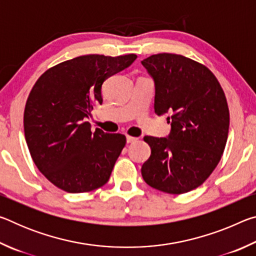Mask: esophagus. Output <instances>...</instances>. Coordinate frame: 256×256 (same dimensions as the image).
<instances>
[{
	"mask_svg": "<svg viewBox=\"0 0 256 256\" xmlns=\"http://www.w3.org/2000/svg\"><path fill=\"white\" fill-rule=\"evenodd\" d=\"M136 140H138V138H134V136H126V142H128V144H132V142H136Z\"/></svg>",
	"mask_w": 256,
	"mask_h": 256,
	"instance_id": "obj_1",
	"label": "esophagus"
}]
</instances>
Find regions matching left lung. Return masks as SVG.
I'll return each mask as SVG.
<instances>
[{"instance_id": "1", "label": "left lung", "mask_w": 256, "mask_h": 256, "mask_svg": "<svg viewBox=\"0 0 256 256\" xmlns=\"http://www.w3.org/2000/svg\"><path fill=\"white\" fill-rule=\"evenodd\" d=\"M154 81V112L167 114V138L144 136L151 154L141 174L170 194L196 188L222 159L229 130L226 96L214 73L183 55L162 53L141 60Z\"/></svg>"}]
</instances>
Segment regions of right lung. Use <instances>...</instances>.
Listing matches in <instances>:
<instances>
[{
  "label": "right lung",
  "instance_id": "right-lung-1",
  "mask_svg": "<svg viewBox=\"0 0 256 256\" xmlns=\"http://www.w3.org/2000/svg\"><path fill=\"white\" fill-rule=\"evenodd\" d=\"M136 58L79 56L48 68L32 86L24 114L26 141L34 164L58 188L90 192L110 180L126 138L100 128L92 132L86 118L102 102L104 81Z\"/></svg>",
  "mask_w": 256,
  "mask_h": 256
}]
</instances>
